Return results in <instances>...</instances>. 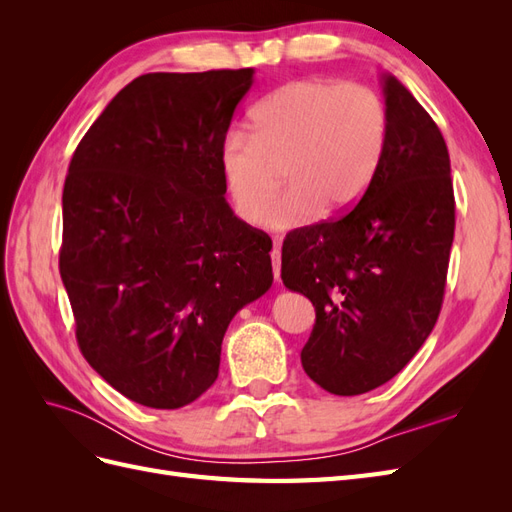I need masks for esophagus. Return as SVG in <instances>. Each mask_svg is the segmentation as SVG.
<instances>
[{
    "instance_id": "esophagus-1",
    "label": "esophagus",
    "mask_w": 512,
    "mask_h": 512,
    "mask_svg": "<svg viewBox=\"0 0 512 512\" xmlns=\"http://www.w3.org/2000/svg\"><path fill=\"white\" fill-rule=\"evenodd\" d=\"M271 265H273L275 280L280 282V275H282V252H280V247H277V245L271 250Z\"/></svg>"
}]
</instances>
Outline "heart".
<instances>
[{
    "mask_svg": "<svg viewBox=\"0 0 512 512\" xmlns=\"http://www.w3.org/2000/svg\"><path fill=\"white\" fill-rule=\"evenodd\" d=\"M389 119L382 98L359 83L299 79L282 85L252 111V136L228 132L220 170L237 215L258 224L287 170L289 190L268 212L273 230L337 213L363 196L376 175Z\"/></svg>",
    "mask_w": 512,
    "mask_h": 512,
    "instance_id": "heart-1",
    "label": "heart"
}]
</instances>
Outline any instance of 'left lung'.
I'll list each match as a JSON object with an SVG mask.
<instances>
[{"mask_svg": "<svg viewBox=\"0 0 512 512\" xmlns=\"http://www.w3.org/2000/svg\"><path fill=\"white\" fill-rule=\"evenodd\" d=\"M386 145L363 198L339 220L290 232L282 280L316 307L305 374L333 395L389 382L438 320L455 235L451 160L436 121L380 76Z\"/></svg>", "mask_w": 512, "mask_h": 512, "instance_id": "1", "label": "left lung"}]
</instances>
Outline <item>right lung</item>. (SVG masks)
I'll return each mask as SVG.
<instances>
[{"mask_svg":"<svg viewBox=\"0 0 512 512\" xmlns=\"http://www.w3.org/2000/svg\"><path fill=\"white\" fill-rule=\"evenodd\" d=\"M252 83L254 68L138 76L72 156L59 273L76 339L141 406L203 395L230 320L273 284L271 239L230 209L220 170Z\"/></svg>","mask_w":512,"mask_h":512,"instance_id":"add662e5","label":"right lung"}]
</instances>
